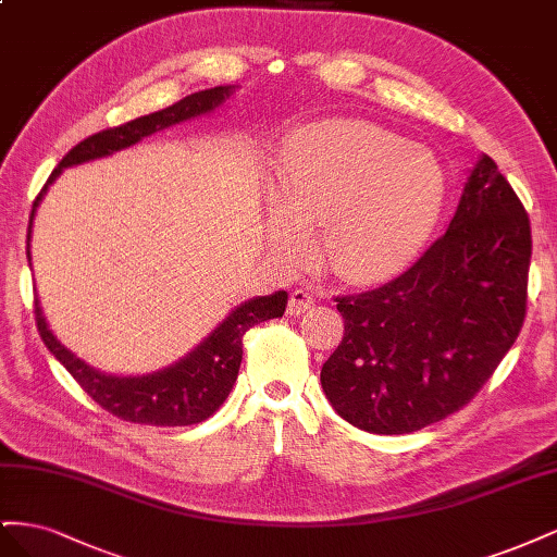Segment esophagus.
I'll return each mask as SVG.
<instances>
[{
  "label": "esophagus",
  "instance_id": "1",
  "mask_svg": "<svg viewBox=\"0 0 557 557\" xmlns=\"http://www.w3.org/2000/svg\"><path fill=\"white\" fill-rule=\"evenodd\" d=\"M311 307H313V293L309 288H297V290L290 293V299H288V313L290 315L305 313Z\"/></svg>",
  "mask_w": 557,
  "mask_h": 557
}]
</instances>
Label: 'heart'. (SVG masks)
<instances>
[{"label":"heart","mask_w":557,"mask_h":557,"mask_svg":"<svg viewBox=\"0 0 557 557\" xmlns=\"http://www.w3.org/2000/svg\"><path fill=\"white\" fill-rule=\"evenodd\" d=\"M274 239L305 250L299 230H323L320 256L342 281L369 283L407 264L430 234L444 197L428 150L362 121H320L283 141L276 160Z\"/></svg>","instance_id":"heart-1"}]
</instances>
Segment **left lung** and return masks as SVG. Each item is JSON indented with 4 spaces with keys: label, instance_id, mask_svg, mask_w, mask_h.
<instances>
[{
    "label": "left lung",
    "instance_id": "1",
    "mask_svg": "<svg viewBox=\"0 0 557 557\" xmlns=\"http://www.w3.org/2000/svg\"><path fill=\"white\" fill-rule=\"evenodd\" d=\"M530 258L528 211L483 156L448 230L407 272L334 297L344 336L320 372L334 411L409 434L467 407L518 339Z\"/></svg>",
    "mask_w": 557,
    "mask_h": 557
}]
</instances>
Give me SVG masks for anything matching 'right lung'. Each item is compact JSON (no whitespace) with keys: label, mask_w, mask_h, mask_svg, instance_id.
Here are the masks:
<instances>
[{"label":"right lung","mask_w":557,"mask_h":557,"mask_svg":"<svg viewBox=\"0 0 557 557\" xmlns=\"http://www.w3.org/2000/svg\"><path fill=\"white\" fill-rule=\"evenodd\" d=\"M232 88L218 86L209 90H199L188 97H183L181 102L166 107L162 111H156L150 115L134 117V121L109 127L92 134V137L83 139L76 144L70 153H66L60 164L48 176L41 193L37 195L35 205H32L29 227H27V260H29V232H32V218H35V209L39 205L41 195L55 176L64 170V166L88 162L95 158H104L123 150L132 144L141 141L144 137H150L164 127L188 121V117L209 113L215 107L225 102ZM288 305V295L283 290L269 295V297H256L246 301L239 309H234L225 323L218 327L205 344H199L188 358H183L174 367H166L162 372L148 374V376H134V379H121V376H107L102 372H95L86 362H81L74 352L66 350L53 332L48 330L46 318L41 313L39 299L35 297V320L37 330L46 348L64 364L76 383L86 391L99 407L113 413L115 418L127 420L134 425H153V428H183V425H197L201 420L213 416L221 404L227 399L234 381H237L242 356H244V334L256 327L264 320L281 318Z\"/></svg>","instance_id":"obj_1"}]
</instances>
